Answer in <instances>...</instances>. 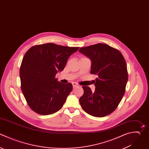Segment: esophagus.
Wrapping results in <instances>:
<instances>
[{"instance_id": "esophagus-1", "label": "esophagus", "mask_w": 149, "mask_h": 149, "mask_svg": "<svg viewBox=\"0 0 149 149\" xmlns=\"http://www.w3.org/2000/svg\"><path fill=\"white\" fill-rule=\"evenodd\" d=\"M72 85H73V87H77L79 86V84L77 83H76V82H72Z\"/></svg>"}]
</instances>
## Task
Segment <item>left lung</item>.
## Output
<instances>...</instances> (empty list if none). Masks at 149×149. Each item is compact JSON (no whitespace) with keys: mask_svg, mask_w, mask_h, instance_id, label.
<instances>
[{"mask_svg":"<svg viewBox=\"0 0 149 149\" xmlns=\"http://www.w3.org/2000/svg\"><path fill=\"white\" fill-rule=\"evenodd\" d=\"M79 52L91 60L90 73L97 76L94 92L88 86L82 87L80 104L90 115L105 116L116 108L125 94L128 80L125 60L120 51L105 44L81 48Z\"/></svg>","mask_w":149,"mask_h":149,"instance_id":"obj_1","label":"left lung"}]
</instances>
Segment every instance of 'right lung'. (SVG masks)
Wrapping results in <instances>:
<instances>
[{"label": "right lung", "mask_w": 149, "mask_h": 149, "mask_svg": "<svg viewBox=\"0 0 149 149\" xmlns=\"http://www.w3.org/2000/svg\"><path fill=\"white\" fill-rule=\"evenodd\" d=\"M79 48L47 43L33 46L26 53L20 69L21 88L35 112L48 115L62 107L73 86L58 81L55 75Z\"/></svg>", "instance_id": "obj_1"}]
</instances>
